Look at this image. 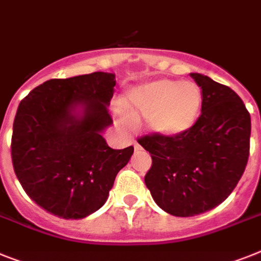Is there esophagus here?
<instances>
[{"mask_svg": "<svg viewBox=\"0 0 261 261\" xmlns=\"http://www.w3.org/2000/svg\"><path fill=\"white\" fill-rule=\"evenodd\" d=\"M134 148H135V151H141L142 150V146L139 143H134Z\"/></svg>", "mask_w": 261, "mask_h": 261, "instance_id": "1", "label": "esophagus"}]
</instances>
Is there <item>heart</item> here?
<instances>
[{"instance_id":"obj_1","label":"heart","mask_w":261,"mask_h":261,"mask_svg":"<svg viewBox=\"0 0 261 261\" xmlns=\"http://www.w3.org/2000/svg\"><path fill=\"white\" fill-rule=\"evenodd\" d=\"M203 95L191 81L156 80L130 87L120 100V110L130 120L146 118L151 134L174 139L187 134L200 115Z\"/></svg>"}]
</instances>
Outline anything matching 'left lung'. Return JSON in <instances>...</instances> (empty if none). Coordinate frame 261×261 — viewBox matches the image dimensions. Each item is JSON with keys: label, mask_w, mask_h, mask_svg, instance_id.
<instances>
[{"label": "left lung", "mask_w": 261, "mask_h": 261, "mask_svg": "<svg viewBox=\"0 0 261 261\" xmlns=\"http://www.w3.org/2000/svg\"><path fill=\"white\" fill-rule=\"evenodd\" d=\"M190 75L201 89V115L174 139H138L152 166L144 183L167 214L187 218L215 208L228 198L246 170L251 117L238 94L210 76Z\"/></svg>", "instance_id": "obj_1"}]
</instances>
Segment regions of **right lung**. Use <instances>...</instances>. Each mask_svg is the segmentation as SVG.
Listing matches in <instances>:
<instances>
[{
    "mask_svg": "<svg viewBox=\"0 0 261 261\" xmlns=\"http://www.w3.org/2000/svg\"><path fill=\"white\" fill-rule=\"evenodd\" d=\"M115 74L50 80L33 89L13 123L12 161L25 192L63 219H83L106 203L134 147L114 150L102 137L113 124Z\"/></svg>",
    "mask_w": 261,
    "mask_h": 261,
    "instance_id": "right-lung-1",
    "label": "right lung"
}]
</instances>
